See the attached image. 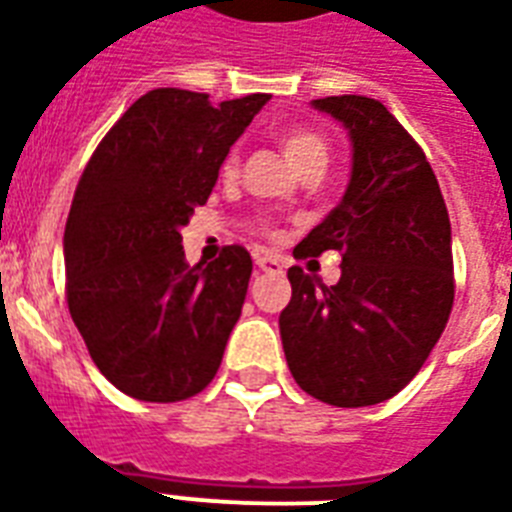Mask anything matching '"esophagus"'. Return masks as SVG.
I'll return each instance as SVG.
<instances>
[{
    "label": "esophagus",
    "mask_w": 512,
    "mask_h": 512,
    "mask_svg": "<svg viewBox=\"0 0 512 512\" xmlns=\"http://www.w3.org/2000/svg\"><path fill=\"white\" fill-rule=\"evenodd\" d=\"M255 265L260 271H268V273H281V263L276 257L271 255H263V252H257L255 255Z\"/></svg>",
    "instance_id": "1"
}]
</instances>
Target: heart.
Masks as SVG:
<instances>
[{
  "instance_id": "obj_1",
  "label": "heart",
  "mask_w": 512,
  "mask_h": 512,
  "mask_svg": "<svg viewBox=\"0 0 512 512\" xmlns=\"http://www.w3.org/2000/svg\"><path fill=\"white\" fill-rule=\"evenodd\" d=\"M279 146L297 172L308 170V167H327L329 162L327 140L316 130H308V127H284L279 132ZM236 175H239V156L231 151L220 162V177L233 180Z\"/></svg>"
}]
</instances>
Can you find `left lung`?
<instances>
[{
	"label": "left lung",
	"mask_w": 512,
	"mask_h": 512,
	"mask_svg": "<svg viewBox=\"0 0 512 512\" xmlns=\"http://www.w3.org/2000/svg\"><path fill=\"white\" fill-rule=\"evenodd\" d=\"M348 130L345 196L295 247V257L342 255L335 287L289 268L281 311L295 382L332 406L388 401L420 372L454 303L452 225L422 148L380 100L337 95L311 103Z\"/></svg>",
	"instance_id": "left-lung-1"
}]
</instances>
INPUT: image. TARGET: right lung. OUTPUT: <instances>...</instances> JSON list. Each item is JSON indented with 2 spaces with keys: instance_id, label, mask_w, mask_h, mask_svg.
<instances>
[{
  "instance_id": "obj_1",
  "label": "right lung",
  "mask_w": 512,
  "mask_h": 512,
  "mask_svg": "<svg viewBox=\"0 0 512 512\" xmlns=\"http://www.w3.org/2000/svg\"><path fill=\"white\" fill-rule=\"evenodd\" d=\"M265 103V92L215 106L204 92L151 90L79 177L63 236L68 311L103 377L138 401L191 398L220 369L252 257L233 244L191 268L180 228Z\"/></svg>"
}]
</instances>
